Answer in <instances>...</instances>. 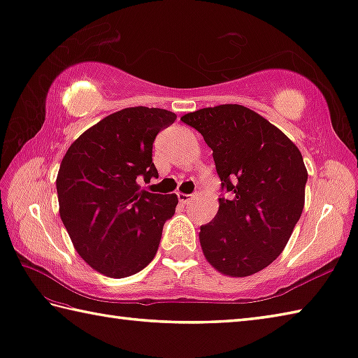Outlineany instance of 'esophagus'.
<instances>
[{
    "label": "esophagus",
    "mask_w": 358,
    "mask_h": 358,
    "mask_svg": "<svg viewBox=\"0 0 358 358\" xmlns=\"http://www.w3.org/2000/svg\"><path fill=\"white\" fill-rule=\"evenodd\" d=\"M178 198H179V202L187 203V202H189V199H192V196L185 194V193H178Z\"/></svg>",
    "instance_id": "obj_1"
}]
</instances>
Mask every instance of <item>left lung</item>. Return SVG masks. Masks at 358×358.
Segmentation results:
<instances>
[{
    "mask_svg": "<svg viewBox=\"0 0 358 358\" xmlns=\"http://www.w3.org/2000/svg\"><path fill=\"white\" fill-rule=\"evenodd\" d=\"M213 150L230 198L202 225V253L217 272L244 278L280 257L304 208L308 170L296 145L243 105L202 108L180 117Z\"/></svg>",
    "mask_w": 358,
    "mask_h": 358,
    "instance_id": "left-lung-1",
    "label": "left lung"
}]
</instances>
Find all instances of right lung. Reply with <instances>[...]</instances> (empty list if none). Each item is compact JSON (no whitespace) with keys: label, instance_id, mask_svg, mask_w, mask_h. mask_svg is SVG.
I'll return each mask as SVG.
<instances>
[{"label":"right lung","instance_id":"obj_1","mask_svg":"<svg viewBox=\"0 0 358 358\" xmlns=\"http://www.w3.org/2000/svg\"><path fill=\"white\" fill-rule=\"evenodd\" d=\"M176 114L160 108L120 109L72 142L57 174L58 211L74 249L109 278H125L156 257L176 194L143 192L157 178L152 142Z\"/></svg>","mask_w":358,"mask_h":358}]
</instances>
